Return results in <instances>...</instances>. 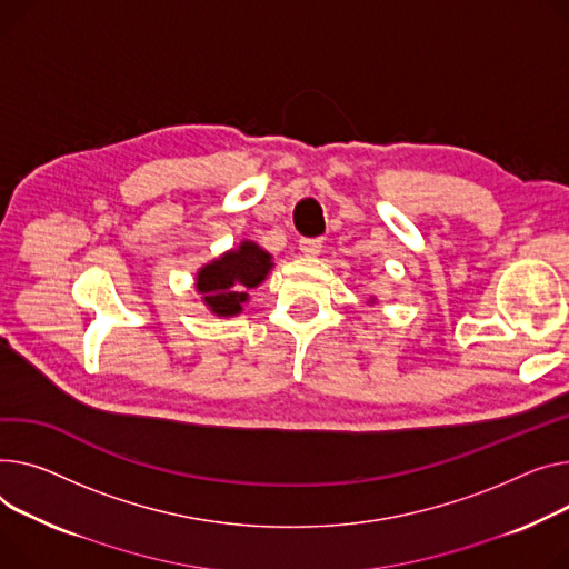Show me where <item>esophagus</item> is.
I'll use <instances>...</instances> for the list:
<instances>
[{
	"mask_svg": "<svg viewBox=\"0 0 569 569\" xmlns=\"http://www.w3.org/2000/svg\"><path fill=\"white\" fill-rule=\"evenodd\" d=\"M299 251L309 256V258H313L322 251V240L320 238H301L299 240Z\"/></svg>",
	"mask_w": 569,
	"mask_h": 569,
	"instance_id": "esophagus-1",
	"label": "esophagus"
}]
</instances>
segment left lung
<instances>
[{
    "mask_svg": "<svg viewBox=\"0 0 569 569\" xmlns=\"http://www.w3.org/2000/svg\"><path fill=\"white\" fill-rule=\"evenodd\" d=\"M368 305H375V297H370V299H368Z\"/></svg>",
    "mask_w": 569,
    "mask_h": 569,
    "instance_id": "obj_1",
    "label": "left lung"
}]
</instances>
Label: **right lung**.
<instances>
[{"instance_id":"right-lung-1","label":"right lung","mask_w":569,"mask_h":569,"mask_svg":"<svg viewBox=\"0 0 569 569\" xmlns=\"http://www.w3.org/2000/svg\"><path fill=\"white\" fill-rule=\"evenodd\" d=\"M272 268L274 260L270 251L253 240H242L238 247L199 268L194 286L212 316L233 318L244 311L249 292L268 279Z\"/></svg>"}]
</instances>
